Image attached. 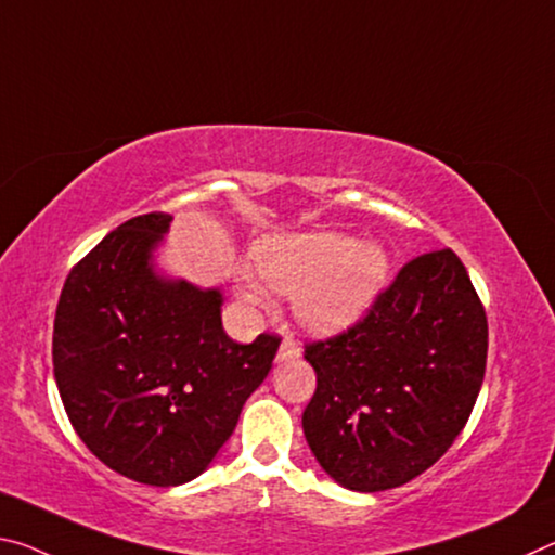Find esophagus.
Segmentation results:
<instances>
[{
    "mask_svg": "<svg viewBox=\"0 0 555 555\" xmlns=\"http://www.w3.org/2000/svg\"><path fill=\"white\" fill-rule=\"evenodd\" d=\"M298 356H301V346H298V340H294L292 336H286L284 340H281V348H279V356L276 360H296Z\"/></svg>",
    "mask_w": 555,
    "mask_h": 555,
    "instance_id": "34e87169",
    "label": "esophagus"
}]
</instances>
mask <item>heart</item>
Segmentation results:
<instances>
[{
  "label": "heart",
  "instance_id": "b5f03b06",
  "mask_svg": "<svg viewBox=\"0 0 555 555\" xmlns=\"http://www.w3.org/2000/svg\"><path fill=\"white\" fill-rule=\"evenodd\" d=\"M254 267L269 286L294 292L298 319L319 333H336L363 319L388 284L390 257L380 244H360L338 232L284 234L254 249ZM244 298L263 301L257 279H244Z\"/></svg>",
  "mask_w": 555,
  "mask_h": 555
}]
</instances>
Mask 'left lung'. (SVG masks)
I'll return each mask as SVG.
<instances>
[{
    "instance_id": "8db88e82",
    "label": "left lung",
    "mask_w": 555,
    "mask_h": 555,
    "mask_svg": "<svg viewBox=\"0 0 555 555\" xmlns=\"http://www.w3.org/2000/svg\"><path fill=\"white\" fill-rule=\"evenodd\" d=\"M487 313L464 263L435 249L400 269L348 331L306 343L315 392L304 435L353 491L408 483L450 450L487 371Z\"/></svg>"
}]
</instances>
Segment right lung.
I'll use <instances>...</instances> for the list:
<instances>
[{"instance_id":"right-lung-1","label":"right lung","mask_w":555,"mask_h":555,"mask_svg":"<svg viewBox=\"0 0 555 555\" xmlns=\"http://www.w3.org/2000/svg\"><path fill=\"white\" fill-rule=\"evenodd\" d=\"M172 217L140 215L66 276L54 319V377L76 435L122 477L178 487L209 467L279 336L242 346L222 328V292L155 274Z\"/></svg>"}]
</instances>
